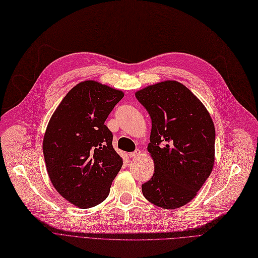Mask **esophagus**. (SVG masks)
<instances>
[{
    "label": "esophagus",
    "mask_w": 258,
    "mask_h": 258,
    "mask_svg": "<svg viewBox=\"0 0 258 258\" xmlns=\"http://www.w3.org/2000/svg\"><path fill=\"white\" fill-rule=\"evenodd\" d=\"M140 154H141V150H136L134 152L129 153V156H130L131 158H134V157H138Z\"/></svg>",
    "instance_id": "obj_1"
}]
</instances>
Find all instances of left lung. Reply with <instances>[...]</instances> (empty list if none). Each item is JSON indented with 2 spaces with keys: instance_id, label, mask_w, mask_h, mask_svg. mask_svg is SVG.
<instances>
[{
  "instance_id": "left-lung-1",
  "label": "left lung",
  "mask_w": 258,
  "mask_h": 258,
  "mask_svg": "<svg viewBox=\"0 0 258 258\" xmlns=\"http://www.w3.org/2000/svg\"><path fill=\"white\" fill-rule=\"evenodd\" d=\"M152 128L148 152L154 173L142 185L146 200L164 209L191 202L215 161V128L205 105L177 81L159 82L136 92Z\"/></svg>"
}]
</instances>
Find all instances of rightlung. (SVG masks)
Listing matches in <instances>:
<instances>
[{
	"label": "right lung",
	"mask_w": 258,
	"mask_h": 258,
	"mask_svg": "<svg viewBox=\"0 0 258 258\" xmlns=\"http://www.w3.org/2000/svg\"><path fill=\"white\" fill-rule=\"evenodd\" d=\"M124 92L97 81L76 85L56 107L43 139L49 178L66 201L81 209L104 202L122 166L105 125Z\"/></svg>",
	"instance_id": "1"
}]
</instances>
